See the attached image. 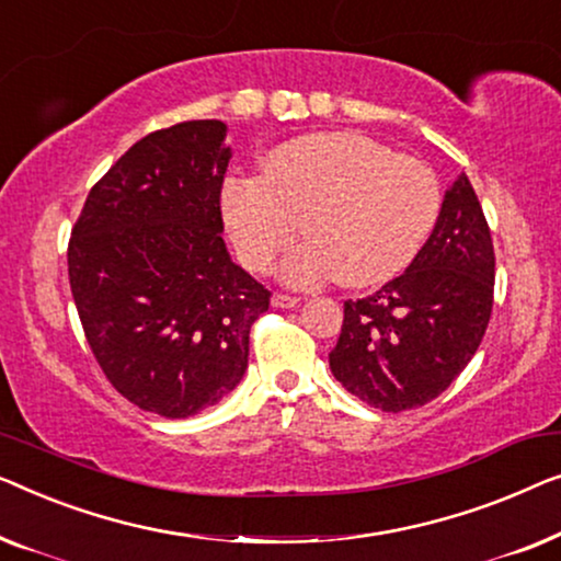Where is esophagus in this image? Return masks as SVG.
<instances>
[{
  "mask_svg": "<svg viewBox=\"0 0 561 561\" xmlns=\"http://www.w3.org/2000/svg\"><path fill=\"white\" fill-rule=\"evenodd\" d=\"M299 297L284 295V291H274L272 295V307H282V310H289V307H297Z\"/></svg>",
  "mask_w": 561,
  "mask_h": 561,
  "instance_id": "esophagus-1",
  "label": "esophagus"
}]
</instances>
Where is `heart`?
I'll list each match as a JSON object with an SVG mask.
<instances>
[{
    "label": "heart",
    "instance_id": "1",
    "mask_svg": "<svg viewBox=\"0 0 561 561\" xmlns=\"http://www.w3.org/2000/svg\"><path fill=\"white\" fill-rule=\"evenodd\" d=\"M442 208L427 164L356 131H320L277 145L262 178L224 187V216L241 262L266 272L302 231L282 272L295 284L337 274L345 287H370L407 270L430 239Z\"/></svg>",
    "mask_w": 561,
    "mask_h": 561
}]
</instances>
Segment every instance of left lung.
I'll return each instance as SVG.
<instances>
[{
  "label": "left lung",
  "instance_id": "1",
  "mask_svg": "<svg viewBox=\"0 0 561 561\" xmlns=\"http://www.w3.org/2000/svg\"><path fill=\"white\" fill-rule=\"evenodd\" d=\"M491 228L468 175L445 191L430 239L401 277L345 302L330 370L381 412L437 399L483 341L493 310Z\"/></svg>",
  "mask_w": 561,
  "mask_h": 561
}]
</instances>
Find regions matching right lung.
I'll return each mask as SVG.
<instances>
[{
    "instance_id": "right-lung-1",
    "label": "right lung",
    "mask_w": 561,
    "mask_h": 561,
    "mask_svg": "<svg viewBox=\"0 0 561 561\" xmlns=\"http://www.w3.org/2000/svg\"><path fill=\"white\" fill-rule=\"evenodd\" d=\"M228 126L147 134L91 187L68 243L85 341L124 399L185 420L231 393L270 289L228 254L220 187Z\"/></svg>"
}]
</instances>
